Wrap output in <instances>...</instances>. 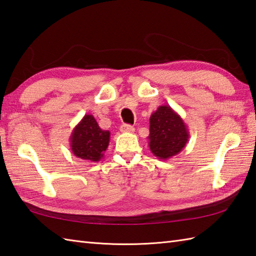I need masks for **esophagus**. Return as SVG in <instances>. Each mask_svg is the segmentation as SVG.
I'll return each mask as SVG.
<instances>
[{
  "label": "esophagus",
  "mask_w": 256,
  "mask_h": 256,
  "mask_svg": "<svg viewBox=\"0 0 256 256\" xmlns=\"http://www.w3.org/2000/svg\"><path fill=\"white\" fill-rule=\"evenodd\" d=\"M120 132H134V128L132 126H130V124H122Z\"/></svg>",
  "instance_id": "esophagus-1"
}]
</instances>
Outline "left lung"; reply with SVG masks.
<instances>
[{"label": "left lung", "mask_w": 256, "mask_h": 256, "mask_svg": "<svg viewBox=\"0 0 256 256\" xmlns=\"http://www.w3.org/2000/svg\"><path fill=\"white\" fill-rule=\"evenodd\" d=\"M149 132L151 152L162 160L181 152L190 137L184 119L168 105L159 106L151 114Z\"/></svg>", "instance_id": "8db88e82"}]
</instances>
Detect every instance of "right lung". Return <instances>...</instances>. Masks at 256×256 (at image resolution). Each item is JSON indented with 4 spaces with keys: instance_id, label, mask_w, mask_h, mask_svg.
Masks as SVG:
<instances>
[{
    "instance_id": "obj_1",
    "label": "right lung",
    "mask_w": 256,
    "mask_h": 256,
    "mask_svg": "<svg viewBox=\"0 0 256 256\" xmlns=\"http://www.w3.org/2000/svg\"><path fill=\"white\" fill-rule=\"evenodd\" d=\"M70 140L76 157L98 162L108 148L110 132L99 127L92 114H85L72 129Z\"/></svg>"
}]
</instances>
